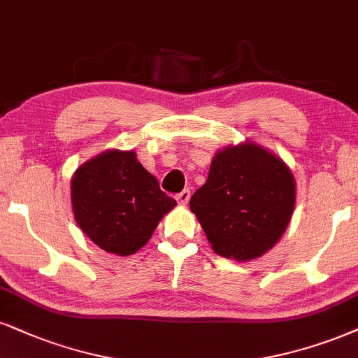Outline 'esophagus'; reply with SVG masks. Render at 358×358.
<instances>
[{"label": "esophagus", "mask_w": 358, "mask_h": 358, "mask_svg": "<svg viewBox=\"0 0 358 358\" xmlns=\"http://www.w3.org/2000/svg\"><path fill=\"white\" fill-rule=\"evenodd\" d=\"M176 199H178L179 204H187L189 199H191V191H189V189H184L182 192H179L178 196H176Z\"/></svg>", "instance_id": "obj_1"}]
</instances>
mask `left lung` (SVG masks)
<instances>
[{"mask_svg":"<svg viewBox=\"0 0 358 358\" xmlns=\"http://www.w3.org/2000/svg\"><path fill=\"white\" fill-rule=\"evenodd\" d=\"M189 204L214 252L245 262L266 254L285 232L295 180L285 162L262 145H227L214 156L209 178Z\"/></svg>","mask_w":358,"mask_h":358,"instance_id":"1","label":"left lung"}]
</instances>
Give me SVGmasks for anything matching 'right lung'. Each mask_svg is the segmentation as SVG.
Returning a JSON list of instances; mask_svg holds the SVG:
<instances>
[{
  "instance_id": "right-lung-1",
  "label": "right lung",
  "mask_w": 358,
  "mask_h": 358,
  "mask_svg": "<svg viewBox=\"0 0 358 358\" xmlns=\"http://www.w3.org/2000/svg\"><path fill=\"white\" fill-rule=\"evenodd\" d=\"M74 219L109 254L131 255L151 239L176 201L141 166L134 151L111 149L90 159L71 180Z\"/></svg>"
}]
</instances>
